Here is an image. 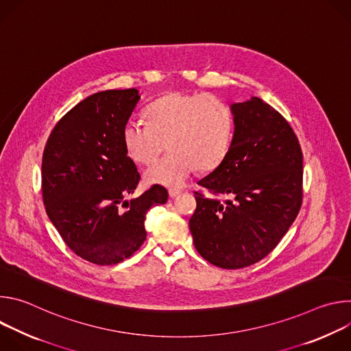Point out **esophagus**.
<instances>
[{"label":"esophagus","instance_id":"1","mask_svg":"<svg viewBox=\"0 0 351 351\" xmlns=\"http://www.w3.org/2000/svg\"><path fill=\"white\" fill-rule=\"evenodd\" d=\"M168 193H169V197H172V198H173V197L179 195V194L182 193V190H180V189H169V191H168Z\"/></svg>","mask_w":351,"mask_h":351}]
</instances>
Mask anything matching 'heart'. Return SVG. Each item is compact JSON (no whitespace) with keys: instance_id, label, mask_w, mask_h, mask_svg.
Returning a JSON list of instances; mask_svg holds the SVG:
<instances>
[{"instance_id":"b5f03b06","label":"heart","mask_w":351,"mask_h":351,"mask_svg":"<svg viewBox=\"0 0 351 351\" xmlns=\"http://www.w3.org/2000/svg\"><path fill=\"white\" fill-rule=\"evenodd\" d=\"M147 123L129 119L122 129L128 157L144 172L147 183L180 187L191 172L215 169L226 157L233 136V115L213 94L168 93L145 108Z\"/></svg>"}]
</instances>
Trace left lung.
Masks as SVG:
<instances>
[{
	"label": "left lung",
	"instance_id": "1",
	"mask_svg": "<svg viewBox=\"0 0 351 351\" xmlns=\"http://www.w3.org/2000/svg\"><path fill=\"white\" fill-rule=\"evenodd\" d=\"M234 133L223 161L198 182L189 221L194 247L223 269L267 257L303 203V153L289 122L258 97L230 106ZM221 195L231 198L221 202Z\"/></svg>",
	"mask_w": 351,
	"mask_h": 351
}]
</instances>
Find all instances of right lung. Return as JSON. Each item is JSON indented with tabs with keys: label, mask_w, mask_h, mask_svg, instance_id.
Instances as JSON below:
<instances>
[{
	"label": "right lung",
	"mask_w": 351,
	"mask_h": 351,
	"mask_svg": "<svg viewBox=\"0 0 351 351\" xmlns=\"http://www.w3.org/2000/svg\"><path fill=\"white\" fill-rule=\"evenodd\" d=\"M138 99L136 88L84 98L58 121L43 153L47 215L72 252L95 265H115L136 253L147 236V211L168 199L160 184L126 199L140 173L122 129Z\"/></svg>",
	"instance_id": "right-lung-1"
}]
</instances>
